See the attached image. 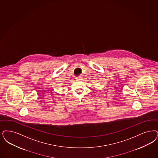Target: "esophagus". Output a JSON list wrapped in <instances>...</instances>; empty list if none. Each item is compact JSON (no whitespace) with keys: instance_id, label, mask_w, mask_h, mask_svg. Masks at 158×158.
<instances>
[{"instance_id":"esophagus-1","label":"esophagus","mask_w":158,"mask_h":158,"mask_svg":"<svg viewBox=\"0 0 158 158\" xmlns=\"http://www.w3.org/2000/svg\"><path fill=\"white\" fill-rule=\"evenodd\" d=\"M76 81H82V77H76Z\"/></svg>"}]
</instances>
